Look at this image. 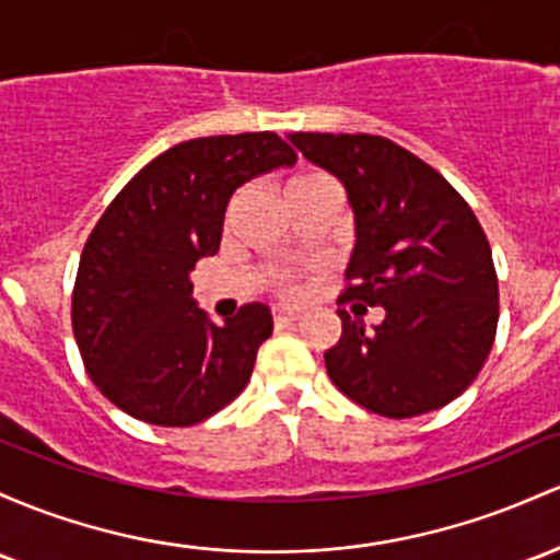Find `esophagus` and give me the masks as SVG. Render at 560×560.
Returning <instances> with one entry per match:
<instances>
[{
  "mask_svg": "<svg viewBox=\"0 0 560 560\" xmlns=\"http://www.w3.org/2000/svg\"><path fill=\"white\" fill-rule=\"evenodd\" d=\"M300 322V311H290V308H279L273 313V324L276 327H290V324Z\"/></svg>",
  "mask_w": 560,
  "mask_h": 560,
  "instance_id": "1",
  "label": "esophagus"
}]
</instances>
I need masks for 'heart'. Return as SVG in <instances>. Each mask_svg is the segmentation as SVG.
I'll return each mask as SVG.
<instances>
[{"label":"heart","instance_id":"obj_1","mask_svg":"<svg viewBox=\"0 0 560 560\" xmlns=\"http://www.w3.org/2000/svg\"><path fill=\"white\" fill-rule=\"evenodd\" d=\"M327 183H331V180L327 175H322V172H305V175L292 177V180L287 183V194H298V190L327 186ZM276 290H279L281 294H300V292H303V281H300V273H292V270H287V273L276 276Z\"/></svg>","mask_w":560,"mask_h":560}]
</instances>
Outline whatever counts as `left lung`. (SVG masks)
Masks as SVG:
<instances>
[{
	"instance_id": "8db88e82",
	"label": "left lung",
	"mask_w": 560,
	"mask_h": 560,
	"mask_svg": "<svg viewBox=\"0 0 560 560\" xmlns=\"http://www.w3.org/2000/svg\"><path fill=\"white\" fill-rule=\"evenodd\" d=\"M348 190L355 247L346 300L380 305L374 331L337 311L342 335L324 353L337 390L374 415H425L478 377L500 318L491 247L468 201L430 164L380 135H287Z\"/></svg>"
}]
</instances>
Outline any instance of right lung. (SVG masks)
<instances>
[{
	"label": "right lung",
	"mask_w": 560,
	"mask_h": 560,
	"mask_svg": "<svg viewBox=\"0 0 560 560\" xmlns=\"http://www.w3.org/2000/svg\"><path fill=\"white\" fill-rule=\"evenodd\" d=\"M294 159L276 132L186 140L106 207L79 260L71 324L84 370L114 407L188 428L247 388L273 331L268 305L247 303L214 324L196 305L190 270L220 249L233 190Z\"/></svg>",
	"instance_id": "1"
}]
</instances>
